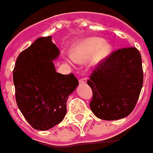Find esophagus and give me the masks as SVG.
I'll return each instance as SVG.
<instances>
[{"label": "esophagus", "mask_w": 153, "mask_h": 153, "mask_svg": "<svg viewBox=\"0 0 153 153\" xmlns=\"http://www.w3.org/2000/svg\"><path fill=\"white\" fill-rule=\"evenodd\" d=\"M79 83L80 84H85L86 83V78H81L79 80Z\"/></svg>", "instance_id": "obj_1"}]
</instances>
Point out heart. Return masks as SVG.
I'll use <instances>...</instances> for the list:
<instances>
[{
    "instance_id": "1",
    "label": "heart",
    "mask_w": 153,
    "mask_h": 153,
    "mask_svg": "<svg viewBox=\"0 0 153 153\" xmlns=\"http://www.w3.org/2000/svg\"><path fill=\"white\" fill-rule=\"evenodd\" d=\"M111 52V45L103 42L102 38L90 37L81 41L72 51V59L83 63L92 58L94 62H100L108 57Z\"/></svg>"
}]
</instances>
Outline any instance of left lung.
Here are the masks:
<instances>
[{"label": "left lung", "instance_id": "left-lung-1", "mask_svg": "<svg viewBox=\"0 0 153 153\" xmlns=\"http://www.w3.org/2000/svg\"><path fill=\"white\" fill-rule=\"evenodd\" d=\"M143 83L142 58L137 48L113 51L95 66L87 81L93 92L91 111L106 121L126 117L138 102Z\"/></svg>", "mask_w": 153, "mask_h": 153}]
</instances>
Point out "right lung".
I'll use <instances>...</instances> for the list:
<instances>
[{
  "mask_svg": "<svg viewBox=\"0 0 153 153\" xmlns=\"http://www.w3.org/2000/svg\"><path fill=\"white\" fill-rule=\"evenodd\" d=\"M51 39H36L19 53L13 71L17 105L35 130H49L63 121L67 100L79 84L74 74L56 72L52 60L59 50Z\"/></svg>",
  "mask_w": 153,
  "mask_h": 153,
  "instance_id": "add662e5",
  "label": "right lung"
}]
</instances>
